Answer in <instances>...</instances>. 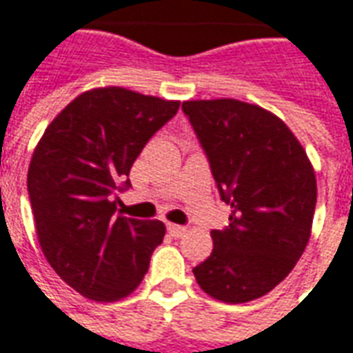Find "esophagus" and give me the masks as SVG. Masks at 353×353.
Here are the masks:
<instances>
[{"instance_id": "esophagus-1", "label": "esophagus", "mask_w": 353, "mask_h": 353, "mask_svg": "<svg viewBox=\"0 0 353 353\" xmlns=\"http://www.w3.org/2000/svg\"><path fill=\"white\" fill-rule=\"evenodd\" d=\"M167 230H169V234H171L172 237H181L184 236V232H186V228H184V226H179V224H167Z\"/></svg>"}]
</instances>
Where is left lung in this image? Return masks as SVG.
Returning <instances> with one entry per match:
<instances>
[{"label": "left lung", "instance_id": "1", "mask_svg": "<svg viewBox=\"0 0 353 353\" xmlns=\"http://www.w3.org/2000/svg\"><path fill=\"white\" fill-rule=\"evenodd\" d=\"M182 110L207 154L230 224L212 230L197 285L228 304L261 299L291 274L308 245L316 172L291 129L268 110L236 99L186 101Z\"/></svg>", "mask_w": 353, "mask_h": 353}]
</instances>
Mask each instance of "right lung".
<instances>
[{
    "label": "right lung",
    "instance_id": "obj_1",
    "mask_svg": "<svg viewBox=\"0 0 353 353\" xmlns=\"http://www.w3.org/2000/svg\"><path fill=\"white\" fill-rule=\"evenodd\" d=\"M123 87L81 92L45 129L28 169V196L45 259L62 281L97 302L131 294L165 236L159 221L116 214V192L146 142L179 112Z\"/></svg>",
    "mask_w": 353,
    "mask_h": 353
}]
</instances>
